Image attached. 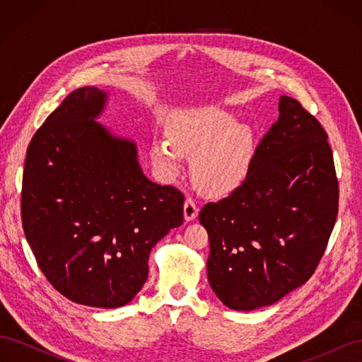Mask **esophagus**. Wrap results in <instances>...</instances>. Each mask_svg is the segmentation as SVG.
Instances as JSON below:
<instances>
[{"mask_svg":"<svg viewBox=\"0 0 362 362\" xmlns=\"http://www.w3.org/2000/svg\"><path fill=\"white\" fill-rule=\"evenodd\" d=\"M198 211H199V208L193 199H190V198L185 199V202H184V221L185 222L194 221L196 216H198Z\"/></svg>","mask_w":362,"mask_h":362,"instance_id":"34e87169","label":"esophagus"}]
</instances>
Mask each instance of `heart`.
Here are the masks:
<instances>
[{"mask_svg": "<svg viewBox=\"0 0 362 362\" xmlns=\"http://www.w3.org/2000/svg\"><path fill=\"white\" fill-rule=\"evenodd\" d=\"M169 137L151 149L152 163L164 178L181 172L184 154H193L194 181L208 193L225 194L242 184L254 157V139L247 125L217 107H194L175 113Z\"/></svg>", "mask_w": 362, "mask_h": 362, "instance_id": "b5f03b06", "label": "heart"}]
</instances>
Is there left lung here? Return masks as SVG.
Segmentation results:
<instances>
[{
	"mask_svg": "<svg viewBox=\"0 0 362 362\" xmlns=\"http://www.w3.org/2000/svg\"><path fill=\"white\" fill-rule=\"evenodd\" d=\"M261 139L243 184L206 204V275L228 308L276 303L310 279L338 213V181L327 134L290 96Z\"/></svg>",
	"mask_w": 362,
	"mask_h": 362,
	"instance_id": "obj_1",
	"label": "left lung"
}]
</instances>
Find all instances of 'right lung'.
I'll return each mask as SVG.
<instances>
[{
	"label": "right lung",
	"instance_id": "right-lung-1",
	"mask_svg": "<svg viewBox=\"0 0 362 362\" xmlns=\"http://www.w3.org/2000/svg\"><path fill=\"white\" fill-rule=\"evenodd\" d=\"M110 93H69L27 151L23 226L51 286L75 303L119 308L148 279L152 247L182 223L184 196L152 182L136 141L98 122Z\"/></svg>",
	"mask_w": 362,
	"mask_h": 362
}]
</instances>
